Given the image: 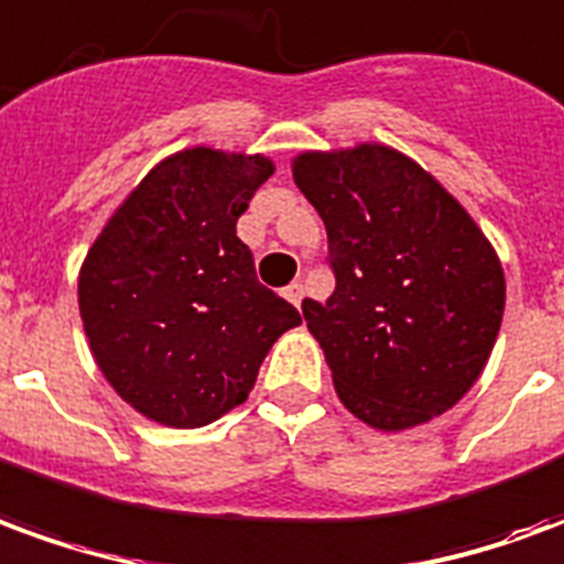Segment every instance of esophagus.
<instances>
[{
    "label": "esophagus",
    "instance_id": "34e87169",
    "mask_svg": "<svg viewBox=\"0 0 564 564\" xmlns=\"http://www.w3.org/2000/svg\"><path fill=\"white\" fill-rule=\"evenodd\" d=\"M283 295H286V299H290V302L299 307V305H302V299H305V283L293 281L290 286H286V290H283Z\"/></svg>",
    "mask_w": 564,
    "mask_h": 564
}]
</instances>
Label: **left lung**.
I'll return each instance as SVG.
<instances>
[{
  "instance_id": "left-lung-1",
  "label": "left lung",
  "mask_w": 564,
  "mask_h": 564,
  "mask_svg": "<svg viewBox=\"0 0 564 564\" xmlns=\"http://www.w3.org/2000/svg\"><path fill=\"white\" fill-rule=\"evenodd\" d=\"M293 177L329 238L335 293L302 302L344 408L399 432L459 402L505 314V271L456 198L383 144L302 153Z\"/></svg>"
}]
</instances>
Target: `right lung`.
Segmentation results:
<instances>
[{"instance_id":"add662e5","label":"right lung","mask_w":564,"mask_h":564,"mask_svg":"<svg viewBox=\"0 0 564 564\" xmlns=\"http://www.w3.org/2000/svg\"><path fill=\"white\" fill-rule=\"evenodd\" d=\"M274 172L265 156L181 150L108 220L84 259L78 305L117 395L174 429L220 420L299 311L262 286L235 223Z\"/></svg>"}]
</instances>
